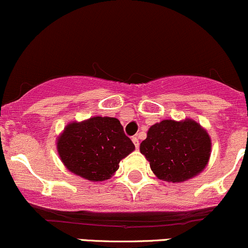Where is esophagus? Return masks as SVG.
Listing matches in <instances>:
<instances>
[{
    "label": "esophagus",
    "mask_w": 248,
    "mask_h": 248,
    "mask_svg": "<svg viewBox=\"0 0 248 248\" xmlns=\"http://www.w3.org/2000/svg\"><path fill=\"white\" fill-rule=\"evenodd\" d=\"M132 140H133V143H134V146H135L136 149H138L139 146H140V141H139V139L136 138V136H133V139H132Z\"/></svg>",
    "instance_id": "34e87169"
}]
</instances>
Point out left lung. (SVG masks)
<instances>
[{
  "label": "left lung",
  "instance_id": "8db88e82",
  "mask_svg": "<svg viewBox=\"0 0 248 248\" xmlns=\"http://www.w3.org/2000/svg\"><path fill=\"white\" fill-rule=\"evenodd\" d=\"M140 152L158 178L183 182L206 167L211 141L197 122L163 120L149 128Z\"/></svg>",
  "mask_w": 248,
  "mask_h": 248
}]
</instances>
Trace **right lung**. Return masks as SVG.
<instances>
[{
	"label": "right lung",
	"instance_id": "add662e5",
	"mask_svg": "<svg viewBox=\"0 0 248 248\" xmlns=\"http://www.w3.org/2000/svg\"><path fill=\"white\" fill-rule=\"evenodd\" d=\"M59 156L70 171L88 181H105L135 146L115 118L95 116L72 122L59 136Z\"/></svg>",
	"mask_w": 248,
	"mask_h": 248
}]
</instances>
